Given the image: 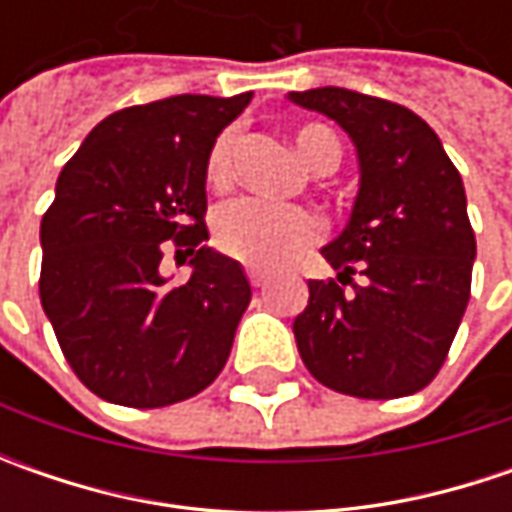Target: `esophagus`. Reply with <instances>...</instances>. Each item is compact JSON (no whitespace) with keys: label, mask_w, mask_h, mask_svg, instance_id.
Listing matches in <instances>:
<instances>
[{"label":"esophagus","mask_w":512,"mask_h":512,"mask_svg":"<svg viewBox=\"0 0 512 512\" xmlns=\"http://www.w3.org/2000/svg\"><path fill=\"white\" fill-rule=\"evenodd\" d=\"M267 279H270V276H267L265 270H256V267L247 270V282H250V287H265Z\"/></svg>","instance_id":"1"}]
</instances>
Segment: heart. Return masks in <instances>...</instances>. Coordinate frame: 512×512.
Listing matches in <instances>:
<instances>
[{
    "label": "heart",
    "mask_w": 512,
    "mask_h": 512,
    "mask_svg": "<svg viewBox=\"0 0 512 512\" xmlns=\"http://www.w3.org/2000/svg\"><path fill=\"white\" fill-rule=\"evenodd\" d=\"M293 142L299 156L319 173L339 165V142L322 125H299L293 130ZM233 150L236 130H222L207 150L205 176L213 190H227L233 185ZM322 222L313 210L302 205H273L265 199H236L225 205L213 219L216 247L236 262L250 267H279L296 253L316 242Z\"/></svg>",
    "instance_id": "1"
}]
</instances>
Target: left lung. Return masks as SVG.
<instances>
[{"label": "left lung", "mask_w": 512, "mask_h": 512, "mask_svg": "<svg viewBox=\"0 0 512 512\" xmlns=\"http://www.w3.org/2000/svg\"><path fill=\"white\" fill-rule=\"evenodd\" d=\"M353 139L362 185L339 239L336 279H310L293 333L316 382L356 399L419 393L442 370L470 302L476 236L462 176L413 110L347 88L290 93Z\"/></svg>", "instance_id": "8db88e82"}]
</instances>
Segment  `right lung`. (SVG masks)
Returning <instances> with one entry per match:
<instances>
[{
    "label": "right lung",
    "instance_id": "right-lung-1",
    "mask_svg": "<svg viewBox=\"0 0 512 512\" xmlns=\"http://www.w3.org/2000/svg\"><path fill=\"white\" fill-rule=\"evenodd\" d=\"M253 93H182L116 110L59 173L42 216L39 299L79 382L125 407H168L225 367L250 285L207 239L205 162ZM168 249L194 273L168 286Z\"/></svg>",
    "mask_w": 512,
    "mask_h": 512
}]
</instances>
